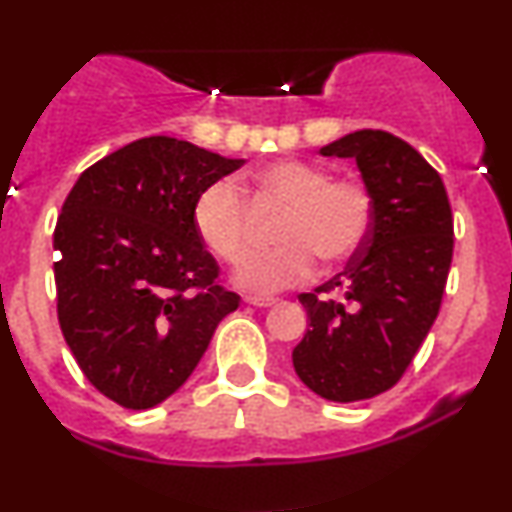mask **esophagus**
Segmentation results:
<instances>
[{
	"instance_id": "esophagus-1",
	"label": "esophagus",
	"mask_w": 512,
	"mask_h": 512,
	"mask_svg": "<svg viewBox=\"0 0 512 512\" xmlns=\"http://www.w3.org/2000/svg\"><path fill=\"white\" fill-rule=\"evenodd\" d=\"M245 303L255 305V308H269L276 303L274 296H245Z\"/></svg>"
}]
</instances>
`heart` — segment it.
I'll use <instances>...</instances> for the list:
<instances>
[{
    "mask_svg": "<svg viewBox=\"0 0 512 512\" xmlns=\"http://www.w3.org/2000/svg\"><path fill=\"white\" fill-rule=\"evenodd\" d=\"M243 190L260 207H284L276 240L284 245L255 252L250 204L236 182L216 180L204 187L192 207V226L211 255L226 264L248 262L236 281L248 291H279L315 274V257L344 264L366 243L375 216L370 187L358 178H332L330 168L313 161L267 163L243 178Z\"/></svg>",
    "mask_w": 512,
    "mask_h": 512,
    "instance_id": "obj_1",
    "label": "heart"
}]
</instances>
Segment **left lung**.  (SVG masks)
Returning a JSON list of instances; mask_svg holds the SVG:
<instances>
[{
	"instance_id": "1",
	"label": "left lung",
	"mask_w": 512,
	"mask_h": 512,
	"mask_svg": "<svg viewBox=\"0 0 512 512\" xmlns=\"http://www.w3.org/2000/svg\"><path fill=\"white\" fill-rule=\"evenodd\" d=\"M320 154L356 158L375 216L344 272L298 296L310 330L293 349V368L315 395L358 402L399 383L438 317L452 209L438 170L383 129H358Z\"/></svg>"
}]
</instances>
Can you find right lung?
I'll use <instances>...</instances> for the list:
<instances>
[{
	"instance_id": "right-lung-1",
	"label": "right lung",
	"mask_w": 512,
	"mask_h": 512,
	"mask_svg": "<svg viewBox=\"0 0 512 512\" xmlns=\"http://www.w3.org/2000/svg\"><path fill=\"white\" fill-rule=\"evenodd\" d=\"M243 166L173 137L113 151L57 216V317L88 383L125 409L173 395L240 296L192 226L204 187Z\"/></svg>"
}]
</instances>
